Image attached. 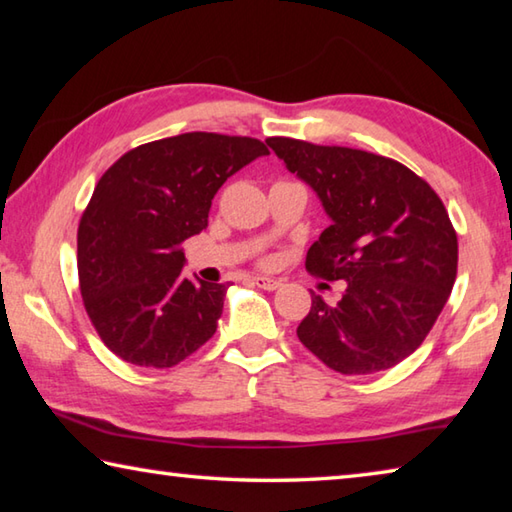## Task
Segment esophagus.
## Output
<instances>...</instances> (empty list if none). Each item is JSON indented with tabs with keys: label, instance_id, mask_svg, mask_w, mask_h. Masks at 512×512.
<instances>
[{
	"label": "esophagus",
	"instance_id": "obj_1",
	"mask_svg": "<svg viewBox=\"0 0 512 512\" xmlns=\"http://www.w3.org/2000/svg\"><path fill=\"white\" fill-rule=\"evenodd\" d=\"M253 284H257V287L264 291H275L277 287H280V280H275V277H266V275H255Z\"/></svg>",
	"mask_w": 512,
	"mask_h": 512
}]
</instances>
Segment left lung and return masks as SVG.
I'll return each mask as SVG.
<instances>
[{
    "label": "left lung",
    "instance_id": "left-lung-1",
    "mask_svg": "<svg viewBox=\"0 0 512 512\" xmlns=\"http://www.w3.org/2000/svg\"><path fill=\"white\" fill-rule=\"evenodd\" d=\"M266 144L332 221L307 250V271L348 284L336 305L314 293L300 343L341 375L393 368L427 339L454 287L458 239L443 201L384 155L291 137Z\"/></svg>",
    "mask_w": 512,
    "mask_h": 512
}]
</instances>
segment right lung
Segmentation results:
<instances>
[{
	"instance_id": "obj_1",
	"label": "right lung",
	"mask_w": 512,
	"mask_h": 512,
	"mask_svg": "<svg viewBox=\"0 0 512 512\" xmlns=\"http://www.w3.org/2000/svg\"><path fill=\"white\" fill-rule=\"evenodd\" d=\"M268 155L253 137L183 133L128 151L79 223V284L94 329L133 366L171 368L207 343L228 284L187 280L183 241L207 228L232 173Z\"/></svg>"
}]
</instances>
